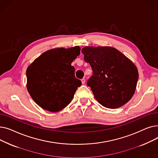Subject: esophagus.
Masks as SVG:
<instances>
[{
  "label": "esophagus",
  "mask_w": 158,
  "mask_h": 158,
  "mask_svg": "<svg viewBox=\"0 0 158 158\" xmlns=\"http://www.w3.org/2000/svg\"><path fill=\"white\" fill-rule=\"evenodd\" d=\"M81 82H82V85H85V82H86V80L85 79H81Z\"/></svg>",
  "instance_id": "34e87169"
}]
</instances>
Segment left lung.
<instances>
[{"label": "left lung", "instance_id": "8db88e82", "mask_svg": "<svg viewBox=\"0 0 158 158\" xmlns=\"http://www.w3.org/2000/svg\"><path fill=\"white\" fill-rule=\"evenodd\" d=\"M81 52L93 71L87 85L98 103L116 109L129 102L135 92L138 79L135 64L111 47H85Z\"/></svg>", "mask_w": 158, "mask_h": 158}]
</instances>
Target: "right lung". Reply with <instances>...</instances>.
Returning a JSON list of instances; mask_svg holds the SVG:
<instances>
[{"instance_id": "right-lung-1", "label": "right lung", "mask_w": 158, "mask_h": 158, "mask_svg": "<svg viewBox=\"0 0 158 158\" xmlns=\"http://www.w3.org/2000/svg\"><path fill=\"white\" fill-rule=\"evenodd\" d=\"M80 51L79 46L49 50L28 66L27 88L41 108L57 112L70 103L81 85V81L75 77V68L71 65Z\"/></svg>"}]
</instances>
